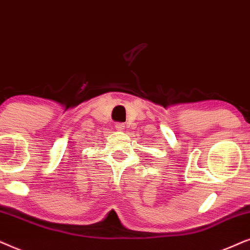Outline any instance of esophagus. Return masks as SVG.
Wrapping results in <instances>:
<instances>
[{
  "mask_svg": "<svg viewBox=\"0 0 250 250\" xmlns=\"http://www.w3.org/2000/svg\"><path fill=\"white\" fill-rule=\"evenodd\" d=\"M115 128L118 129V130H123V129H125V125H123V123H116Z\"/></svg>",
  "mask_w": 250,
  "mask_h": 250,
  "instance_id": "obj_1",
  "label": "esophagus"
}]
</instances>
